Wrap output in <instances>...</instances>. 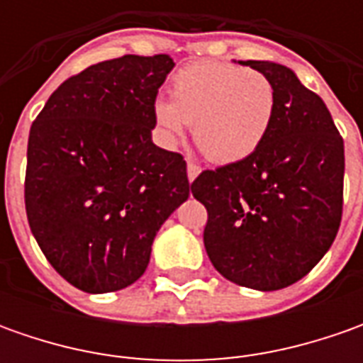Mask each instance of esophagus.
<instances>
[{"mask_svg":"<svg viewBox=\"0 0 363 363\" xmlns=\"http://www.w3.org/2000/svg\"><path fill=\"white\" fill-rule=\"evenodd\" d=\"M200 172H202V169H200V165H196V163L188 161V179L189 182H194V179L200 175Z\"/></svg>","mask_w":363,"mask_h":363,"instance_id":"1","label":"esophagus"}]
</instances>
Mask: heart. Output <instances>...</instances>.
I'll list each match as a JSON object with an SVG mask.
<instances>
[{
    "mask_svg": "<svg viewBox=\"0 0 363 363\" xmlns=\"http://www.w3.org/2000/svg\"><path fill=\"white\" fill-rule=\"evenodd\" d=\"M274 113V89L258 70L202 60L184 66L172 80V103L155 101L153 119L165 143L191 125L194 141L214 163L250 157L264 141Z\"/></svg>",
    "mask_w": 363,
    "mask_h": 363,
    "instance_id": "heart-1",
    "label": "heart"
}]
</instances>
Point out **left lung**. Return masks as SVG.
Masks as SVG:
<instances>
[{
	"label": "left lung",
	"mask_w": 363,
	"mask_h": 363,
	"mask_svg": "<svg viewBox=\"0 0 363 363\" xmlns=\"http://www.w3.org/2000/svg\"><path fill=\"white\" fill-rule=\"evenodd\" d=\"M240 64L271 80V129L250 157L202 172L191 194L208 210L203 246L214 269L236 285L277 291L303 279L335 240L343 139L321 96L291 68Z\"/></svg>",
	"instance_id": "left-lung-1"
}]
</instances>
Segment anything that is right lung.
Segmentation results:
<instances>
[{"mask_svg": "<svg viewBox=\"0 0 363 363\" xmlns=\"http://www.w3.org/2000/svg\"><path fill=\"white\" fill-rule=\"evenodd\" d=\"M167 54L92 64L64 80L28 139L26 212L44 257L84 293L133 285L189 198L186 161L151 141Z\"/></svg>", "mask_w": 363, "mask_h": 363, "instance_id": "1", "label": "right lung"}]
</instances>
